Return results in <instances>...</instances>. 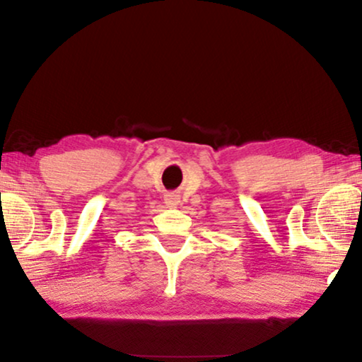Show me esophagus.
<instances>
[{
  "label": "esophagus",
  "instance_id": "obj_1",
  "mask_svg": "<svg viewBox=\"0 0 362 362\" xmlns=\"http://www.w3.org/2000/svg\"><path fill=\"white\" fill-rule=\"evenodd\" d=\"M164 202H165V204L167 206H170V208H175L177 204H179V195H175V193H167V195L164 197Z\"/></svg>",
  "mask_w": 362,
  "mask_h": 362
}]
</instances>
